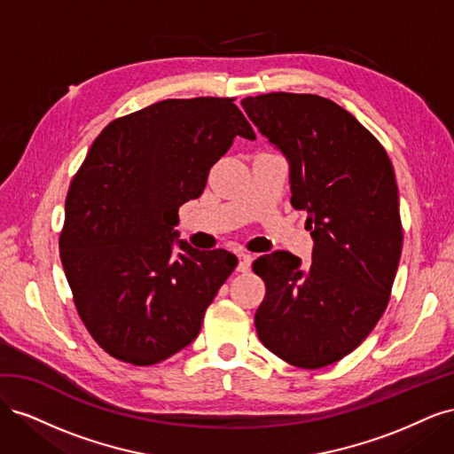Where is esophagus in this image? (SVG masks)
Instances as JSON below:
<instances>
[{"label":"esophagus","instance_id":"obj_1","mask_svg":"<svg viewBox=\"0 0 454 454\" xmlns=\"http://www.w3.org/2000/svg\"><path fill=\"white\" fill-rule=\"evenodd\" d=\"M252 265V255L250 254H239V270L240 272H248Z\"/></svg>","mask_w":454,"mask_h":454}]
</instances>
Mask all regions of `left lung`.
I'll return each mask as SVG.
<instances>
[{"label":"left lung","mask_w":454,"mask_h":454,"mask_svg":"<svg viewBox=\"0 0 454 454\" xmlns=\"http://www.w3.org/2000/svg\"><path fill=\"white\" fill-rule=\"evenodd\" d=\"M242 107L290 164L292 206L307 212L314 240L307 267L290 252L254 261L267 286L257 335L284 362L320 369L358 347L388 305L403 244L392 162L322 96L270 92Z\"/></svg>","instance_id":"obj_1"}]
</instances>
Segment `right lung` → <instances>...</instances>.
I'll use <instances>...</instances> for the list:
<instances>
[{
    "instance_id": "1",
    "label": "right lung",
    "mask_w": 454,
    "mask_h": 454,
    "mask_svg": "<svg viewBox=\"0 0 454 454\" xmlns=\"http://www.w3.org/2000/svg\"><path fill=\"white\" fill-rule=\"evenodd\" d=\"M235 98L162 100L109 122L66 197L60 259L92 339L153 365L195 340L237 267L177 239V210L202 195L235 136L255 140Z\"/></svg>"
}]
</instances>
